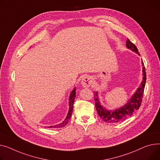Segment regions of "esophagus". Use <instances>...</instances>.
<instances>
[{
	"mask_svg": "<svg viewBox=\"0 0 160 160\" xmlns=\"http://www.w3.org/2000/svg\"><path fill=\"white\" fill-rule=\"evenodd\" d=\"M92 82V77L90 76L83 77L81 80V84L83 88H89Z\"/></svg>",
	"mask_w": 160,
	"mask_h": 160,
	"instance_id": "34e87169",
	"label": "esophagus"
}]
</instances>
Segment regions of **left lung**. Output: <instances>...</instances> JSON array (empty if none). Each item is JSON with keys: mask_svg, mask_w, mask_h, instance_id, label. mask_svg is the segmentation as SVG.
Listing matches in <instances>:
<instances>
[{"mask_svg": "<svg viewBox=\"0 0 160 160\" xmlns=\"http://www.w3.org/2000/svg\"><path fill=\"white\" fill-rule=\"evenodd\" d=\"M126 46L127 48L131 49L133 52H135L136 54L140 56L136 46L133 43H132L129 39H127V40L126 41ZM142 63L143 69V80L140 85V86L136 89V92L132 95V97L128 100V102L123 106H122V107L118 109H116L115 110L107 109L100 103L98 97V92L94 91V95L95 100V107L96 109H97L98 115L104 122L110 123H115L124 121L128 118L129 117L132 116V114L135 111L138 110V109L140 107L146 83V72L143 61L142 62Z\"/></svg>", "mask_w": 160, "mask_h": 160, "instance_id": "1", "label": "left lung"}]
</instances>
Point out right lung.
Segmentation results:
<instances>
[{
	"label": "right lung",
	"mask_w": 160,
	"mask_h": 160,
	"mask_svg": "<svg viewBox=\"0 0 160 160\" xmlns=\"http://www.w3.org/2000/svg\"><path fill=\"white\" fill-rule=\"evenodd\" d=\"M76 97V88H74L72 91H71L70 96H69V111L67 114L66 118L65 120H63L62 123L57 124L56 125H52V126H48V128H60V127H63L67 125V123L69 122V120L70 119L71 114L72 113L73 111V103L74 101V98Z\"/></svg>",
	"instance_id": "obj_1"
}]
</instances>
